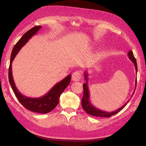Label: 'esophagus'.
I'll use <instances>...</instances> for the list:
<instances>
[{
    "label": "esophagus",
    "instance_id": "esophagus-1",
    "mask_svg": "<svg viewBox=\"0 0 146 146\" xmlns=\"http://www.w3.org/2000/svg\"><path fill=\"white\" fill-rule=\"evenodd\" d=\"M82 78V73H81L80 71H76L75 72H74L71 76V78H72L73 81H79Z\"/></svg>",
    "mask_w": 146,
    "mask_h": 146
}]
</instances>
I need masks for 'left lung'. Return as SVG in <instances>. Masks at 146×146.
I'll list each match as a JSON object with an SVG mask.
<instances>
[{
	"label": "left lung",
	"mask_w": 146,
	"mask_h": 146,
	"mask_svg": "<svg viewBox=\"0 0 146 146\" xmlns=\"http://www.w3.org/2000/svg\"><path fill=\"white\" fill-rule=\"evenodd\" d=\"M127 55L129 56V58L133 62V63L134 64L136 71L137 72V61H136V59L135 58L134 55H133V53L132 51H129L127 53ZM88 74L87 72L84 73V78L86 80V83L83 84V89H84V95L83 97L82 98V106L84 110L85 111L88 113V114L94 116V117H110L111 116L113 115L117 114V113L120 111V110H122V109L125 107V106L127 104V103H125L124 105H123L122 107L118 108L117 110H115L114 111L112 112H108V111H104L98 110L97 108H95L92 104L90 102V91H89V88H88ZM136 86H137V78H136L135 80V91L136 89ZM135 92H133V94H134ZM133 96V95H132Z\"/></svg>",
	"instance_id": "left-lung-1"
}]
</instances>
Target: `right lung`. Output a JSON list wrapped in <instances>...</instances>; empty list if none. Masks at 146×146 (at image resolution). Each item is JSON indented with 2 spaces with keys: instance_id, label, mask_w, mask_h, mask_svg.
Returning <instances> with one entry per match:
<instances>
[{
  "instance_id": "right-lung-1",
  "label": "right lung",
  "mask_w": 146,
  "mask_h": 146,
  "mask_svg": "<svg viewBox=\"0 0 146 146\" xmlns=\"http://www.w3.org/2000/svg\"><path fill=\"white\" fill-rule=\"evenodd\" d=\"M42 28L41 26L33 27V28L29 29V31L24 33L21 38L17 42V43L13 47L12 50L10 64H9L8 77L9 82L11 86L12 89L15 94L17 99L19 100L21 104L27 110L39 113H48L52 111L59 102V98L67 86L70 84L71 81V75H69L63 80L56 83L53 87L48 91L46 95L39 98H30L23 95L17 88L15 84L13 75H12L11 63L14 60L17 54L21 50V49L28 42V41L32 36L35 35L39 29Z\"/></svg>"
}]
</instances>
